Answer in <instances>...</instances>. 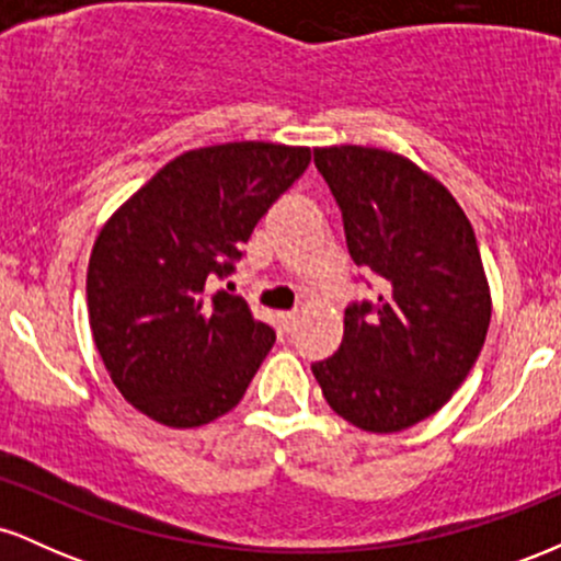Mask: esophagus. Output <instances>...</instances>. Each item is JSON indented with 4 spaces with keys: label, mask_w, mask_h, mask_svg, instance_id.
<instances>
[{
    "label": "esophagus",
    "mask_w": 561,
    "mask_h": 561,
    "mask_svg": "<svg viewBox=\"0 0 561 561\" xmlns=\"http://www.w3.org/2000/svg\"><path fill=\"white\" fill-rule=\"evenodd\" d=\"M276 324H279L282 332H293L295 324H298V313H295V311H279V313H276Z\"/></svg>",
    "instance_id": "1"
}]
</instances>
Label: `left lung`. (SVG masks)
Wrapping results in <instances>:
<instances>
[{"label": "left lung", "instance_id": "8db88e82", "mask_svg": "<svg viewBox=\"0 0 561 561\" xmlns=\"http://www.w3.org/2000/svg\"><path fill=\"white\" fill-rule=\"evenodd\" d=\"M313 163L379 295L345 308L343 343L311 371L345 422L401 433L450 401L485 343L491 287L474 229L446 186L398 152L317 147Z\"/></svg>", "mask_w": 561, "mask_h": 561}]
</instances>
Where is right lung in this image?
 Returning a JSON list of instances; mask_svg holds the SVG:
<instances>
[{"mask_svg":"<svg viewBox=\"0 0 561 561\" xmlns=\"http://www.w3.org/2000/svg\"><path fill=\"white\" fill-rule=\"evenodd\" d=\"M311 163L308 147L229 141L165 163L107 218L87 272L89 327L113 385L165 427L242 401L276 334L227 289L242 242Z\"/></svg>","mask_w":561,"mask_h":561,"instance_id":"obj_1","label":"right lung"}]
</instances>
